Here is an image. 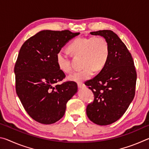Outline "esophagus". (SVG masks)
I'll list each match as a JSON object with an SVG mask.
<instances>
[{
    "label": "esophagus",
    "mask_w": 149,
    "mask_h": 149,
    "mask_svg": "<svg viewBox=\"0 0 149 149\" xmlns=\"http://www.w3.org/2000/svg\"><path fill=\"white\" fill-rule=\"evenodd\" d=\"M77 87H78V88L81 89V88L85 87V85L84 84H77Z\"/></svg>",
    "instance_id": "1"
}]
</instances>
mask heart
<instances>
[{
  "instance_id": "obj_1",
  "label": "heart",
  "mask_w": 149,
  "mask_h": 149,
  "mask_svg": "<svg viewBox=\"0 0 149 149\" xmlns=\"http://www.w3.org/2000/svg\"><path fill=\"white\" fill-rule=\"evenodd\" d=\"M68 49L75 56L83 58L82 67L84 68L68 77L69 81L77 83L89 79L93 72L101 70L107 64L110 56L109 44L107 40L102 36L77 37L70 44ZM56 62L62 72H72V68L68 57L62 51L57 53Z\"/></svg>"
}]
</instances>
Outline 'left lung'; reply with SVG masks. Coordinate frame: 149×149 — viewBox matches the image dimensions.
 Wrapping results in <instances>:
<instances>
[{
    "label": "left lung",
    "instance_id": "1",
    "mask_svg": "<svg viewBox=\"0 0 149 149\" xmlns=\"http://www.w3.org/2000/svg\"><path fill=\"white\" fill-rule=\"evenodd\" d=\"M107 40L110 56L105 66L93 79L85 81L94 94L86 108L93 123L107 125L122 116L134 98L137 72L132 54L119 37L111 30L90 33Z\"/></svg>",
    "mask_w": 149,
    "mask_h": 149
}]
</instances>
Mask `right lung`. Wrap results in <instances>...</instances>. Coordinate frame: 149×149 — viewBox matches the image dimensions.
Masks as SVG:
<instances>
[{"label": "right lung", "instance_id": "add662e5", "mask_svg": "<svg viewBox=\"0 0 149 149\" xmlns=\"http://www.w3.org/2000/svg\"><path fill=\"white\" fill-rule=\"evenodd\" d=\"M79 33L69 30L39 31L25 41L14 66L16 91L29 116L42 124H52L64 115L66 103L77 91L74 81L65 78L56 54Z\"/></svg>", "mask_w": 149, "mask_h": 149}]
</instances>
